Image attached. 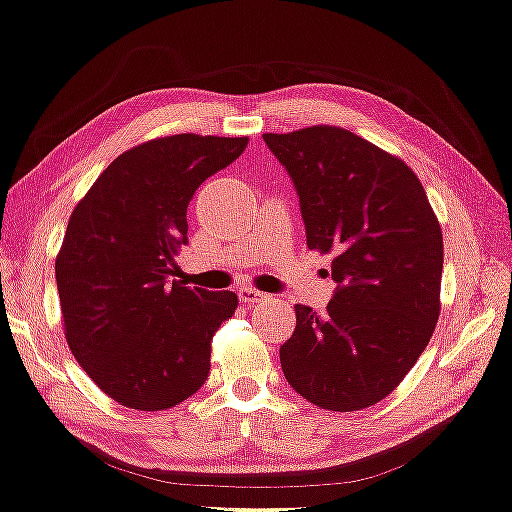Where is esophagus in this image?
Wrapping results in <instances>:
<instances>
[{"label":"esophagus","mask_w":512,"mask_h":512,"mask_svg":"<svg viewBox=\"0 0 512 512\" xmlns=\"http://www.w3.org/2000/svg\"><path fill=\"white\" fill-rule=\"evenodd\" d=\"M239 299H241V303H259V301H266V294L259 292V289H253V287H241Z\"/></svg>","instance_id":"obj_1"}]
</instances>
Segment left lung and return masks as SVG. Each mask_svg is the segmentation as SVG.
Instances as JSON below:
<instances>
[{"mask_svg":"<svg viewBox=\"0 0 512 512\" xmlns=\"http://www.w3.org/2000/svg\"><path fill=\"white\" fill-rule=\"evenodd\" d=\"M299 195L310 250L333 253L326 315L296 305L280 347L305 400L356 411L414 368L439 319L444 239L421 181L400 158L335 126L264 135Z\"/></svg>","mask_w":512,"mask_h":512,"instance_id":"1","label":"left lung"}]
</instances>
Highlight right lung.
<instances>
[{"instance_id":"1","label":"right lung","mask_w":512,"mask_h":512,"mask_svg":"<svg viewBox=\"0 0 512 512\" xmlns=\"http://www.w3.org/2000/svg\"><path fill=\"white\" fill-rule=\"evenodd\" d=\"M246 144L193 133L144 142L114 158L73 209L55 262L66 340L124 407L170 409L209 377L211 338L239 301L170 276L188 243V202Z\"/></svg>"}]
</instances>
